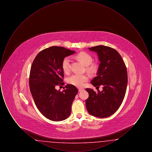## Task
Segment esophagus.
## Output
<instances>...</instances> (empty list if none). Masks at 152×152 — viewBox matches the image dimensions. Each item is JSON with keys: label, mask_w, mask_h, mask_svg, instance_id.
<instances>
[{"label": "esophagus", "mask_w": 152, "mask_h": 152, "mask_svg": "<svg viewBox=\"0 0 152 152\" xmlns=\"http://www.w3.org/2000/svg\"><path fill=\"white\" fill-rule=\"evenodd\" d=\"M78 89H79V91L80 92V91H81L82 90H83L84 89H83V88H78Z\"/></svg>", "instance_id": "esophagus-1"}]
</instances>
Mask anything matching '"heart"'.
Instances as JSON below:
<instances>
[{
    "label": "heart",
    "instance_id": "1",
    "mask_svg": "<svg viewBox=\"0 0 152 152\" xmlns=\"http://www.w3.org/2000/svg\"><path fill=\"white\" fill-rule=\"evenodd\" d=\"M76 58L81 61L83 64L87 66V69L89 72L94 73L97 69V65L95 63H92L93 61V58L88 54L84 52H81L77 54ZM61 67L63 71L65 73H68L71 69V60L69 58L66 57L64 58L62 63ZM89 77L87 75H80V74H73L67 79V82L74 86L81 87L83 86L85 82L88 81Z\"/></svg>",
    "mask_w": 152,
    "mask_h": 152
}]
</instances>
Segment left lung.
Masks as SVG:
<instances>
[{"label":"left lung","instance_id":"obj_1","mask_svg":"<svg viewBox=\"0 0 152 152\" xmlns=\"http://www.w3.org/2000/svg\"><path fill=\"white\" fill-rule=\"evenodd\" d=\"M89 49L97 52L100 61L97 75L91 83L94 87L102 86L103 90L96 92L86 89V107L92 116L107 117L116 112L124 99L128 84L126 65L120 53L111 47L100 45Z\"/></svg>","mask_w":152,"mask_h":152}]
</instances>
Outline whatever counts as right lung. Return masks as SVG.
<instances>
[{"instance_id": "add662e5", "label": "right lung", "mask_w": 152, "mask_h": 152, "mask_svg": "<svg viewBox=\"0 0 152 152\" xmlns=\"http://www.w3.org/2000/svg\"><path fill=\"white\" fill-rule=\"evenodd\" d=\"M75 52L62 47H50L37 55L31 68L29 88L36 107L44 116L53 121H62L69 116L78 92L71 84L65 86L63 91L56 89V86L64 84L61 67L63 58Z\"/></svg>"}]
</instances>
